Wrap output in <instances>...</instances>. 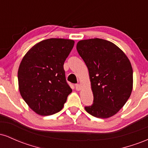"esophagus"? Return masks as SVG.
Returning <instances> with one entry per match:
<instances>
[{
    "mask_svg": "<svg viewBox=\"0 0 148 148\" xmlns=\"http://www.w3.org/2000/svg\"><path fill=\"white\" fill-rule=\"evenodd\" d=\"M75 88L77 91H79L81 90V86L79 84H76L75 85Z\"/></svg>",
    "mask_w": 148,
    "mask_h": 148,
    "instance_id": "1",
    "label": "esophagus"
}]
</instances>
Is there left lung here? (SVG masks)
Instances as JSON below:
<instances>
[{
  "label": "left lung",
  "mask_w": 148,
  "mask_h": 148,
  "mask_svg": "<svg viewBox=\"0 0 148 148\" xmlns=\"http://www.w3.org/2000/svg\"><path fill=\"white\" fill-rule=\"evenodd\" d=\"M76 49L89 72L94 100L85 107L99 118L116 114L133 89V69L128 57L113 42L99 38L78 42Z\"/></svg>",
  "instance_id": "left-lung-1"
}]
</instances>
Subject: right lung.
Listing matches in <instances>:
<instances>
[{"mask_svg":"<svg viewBox=\"0 0 148 148\" xmlns=\"http://www.w3.org/2000/svg\"><path fill=\"white\" fill-rule=\"evenodd\" d=\"M74 45L72 40L47 39L34 45L21 60L18 90L37 114L46 116L61 111L72 92L66 82L63 64Z\"/></svg>","mask_w":148,"mask_h":148,"instance_id":"1","label":"right lung"}]
</instances>
